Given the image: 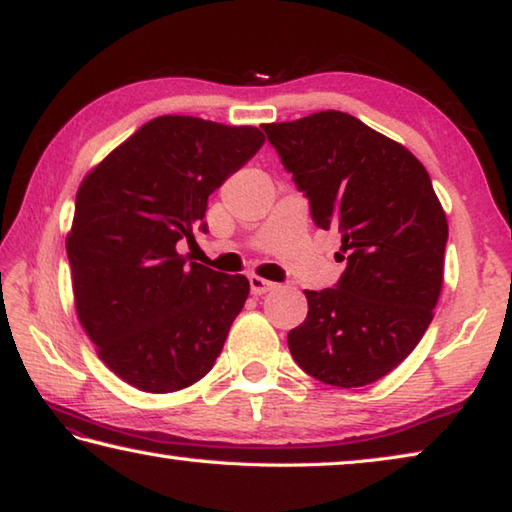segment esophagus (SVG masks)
Segmentation results:
<instances>
[{"instance_id": "obj_1", "label": "esophagus", "mask_w": 512, "mask_h": 512, "mask_svg": "<svg viewBox=\"0 0 512 512\" xmlns=\"http://www.w3.org/2000/svg\"><path fill=\"white\" fill-rule=\"evenodd\" d=\"M248 282H250V291H253V296H264V293L275 289V282L264 280V277H257V275H250Z\"/></svg>"}]
</instances>
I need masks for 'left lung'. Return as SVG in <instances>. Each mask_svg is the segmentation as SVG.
Segmentation results:
<instances>
[{
  "mask_svg": "<svg viewBox=\"0 0 512 512\" xmlns=\"http://www.w3.org/2000/svg\"><path fill=\"white\" fill-rule=\"evenodd\" d=\"M311 219L341 235L334 289L305 291L291 357L318 381L357 388L409 357L433 318L447 219L415 155L357 117L325 110L262 126Z\"/></svg>",
  "mask_w": 512,
  "mask_h": 512,
  "instance_id": "left-lung-1",
  "label": "left lung"
}]
</instances>
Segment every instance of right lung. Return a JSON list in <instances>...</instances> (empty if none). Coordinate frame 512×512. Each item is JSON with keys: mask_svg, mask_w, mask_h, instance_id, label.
<instances>
[{"mask_svg": "<svg viewBox=\"0 0 512 512\" xmlns=\"http://www.w3.org/2000/svg\"><path fill=\"white\" fill-rule=\"evenodd\" d=\"M262 144L253 126L162 115L79 187L67 237L76 314L101 361L140 391L205 377L244 309V275L189 262L178 244L207 232V198Z\"/></svg>", "mask_w": 512, "mask_h": 512, "instance_id": "obj_1", "label": "right lung"}]
</instances>
